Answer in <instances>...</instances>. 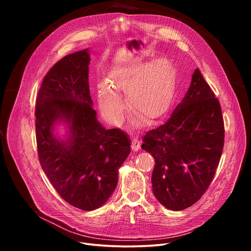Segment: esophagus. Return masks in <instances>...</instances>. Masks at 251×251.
I'll return each instance as SVG.
<instances>
[{
  "label": "esophagus",
  "mask_w": 251,
  "mask_h": 251,
  "mask_svg": "<svg viewBox=\"0 0 251 251\" xmlns=\"http://www.w3.org/2000/svg\"><path fill=\"white\" fill-rule=\"evenodd\" d=\"M131 149L134 151H137L140 149V141L138 138H132L131 139Z\"/></svg>",
  "instance_id": "esophagus-1"
}]
</instances>
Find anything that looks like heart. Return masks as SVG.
I'll use <instances>...</instances> for the list:
<instances>
[{
  "mask_svg": "<svg viewBox=\"0 0 251 251\" xmlns=\"http://www.w3.org/2000/svg\"><path fill=\"white\" fill-rule=\"evenodd\" d=\"M173 87V66L167 59H156L148 66L124 64L110 72L107 84L99 86V102L105 116L120 120L124 104L118 95L124 94L131 112L142 121H151L166 112Z\"/></svg>",
  "mask_w": 251,
  "mask_h": 251,
  "instance_id": "heart-1",
  "label": "heart"
}]
</instances>
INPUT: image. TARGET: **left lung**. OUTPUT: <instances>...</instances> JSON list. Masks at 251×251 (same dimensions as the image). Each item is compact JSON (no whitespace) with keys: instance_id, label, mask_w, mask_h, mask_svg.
Returning a JSON list of instances; mask_svg holds the SVG:
<instances>
[{"instance_id":"obj_1","label":"left lung","mask_w":251,"mask_h":251,"mask_svg":"<svg viewBox=\"0 0 251 251\" xmlns=\"http://www.w3.org/2000/svg\"><path fill=\"white\" fill-rule=\"evenodd\" d=\"M225 129L214 91L195 69L182 101L161 126L142 136L154 159L152 192L172 210L194 204L208 188L220 163Z\"/></svg>"}]
</instances>
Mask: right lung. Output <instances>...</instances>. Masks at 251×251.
I'll use <instances>...</instances> for the list:
<instances>
[{"instance_id": "1", "label": "right lung", "mask_w": 251, "mask_h": 251, "mask_svg": "<svg viewBox=\"0 0 251 251\" xmlns=\"http://www.w3.org/2000/svg\"><path fill=\"white\" fill-rule=\"evenodd\" d=\"M88 50L57 62L45 76L35 101L38 160L62 199L82 210L101 206L114 192L118 170L130 153L121 129L98 121L88 84ZM69 125L70 138L58 140L53 127Z\"/></svg>"}]
</instances>
